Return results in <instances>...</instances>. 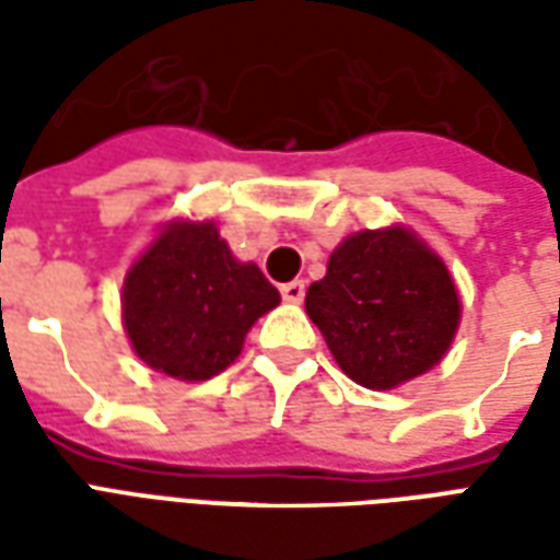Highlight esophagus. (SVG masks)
Listing matches in <instances>:
<instances>
[{"label": "esophagus", "mask_w": 560, "mask_h": 560, "mask_svg": "<svg viewBox=\"0 0 560 560\" xmlns=\"http://www.w3.org/2000/svg\"><path fill=\"white\" fill-rule=\"evenodd\" d=\"M281 296H284L288 303H303L305 281L303 279H293V281H288V284H281Z\"/></svg>", "instance_id": "34e87169"}]
</instances>
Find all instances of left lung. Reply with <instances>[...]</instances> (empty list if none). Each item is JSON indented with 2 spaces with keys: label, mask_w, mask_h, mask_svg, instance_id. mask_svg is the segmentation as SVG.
I'll return each mask as SVG.
<instances>
[{
  "label": "left lung",
  "mask_w": 560,
  "mask_h": 560,
  "mask_svg": "<svg viewBox=\"0 0 560 560\" xmlns=\"http://www.w3.org/2000/svg\"><path fill=\"white\" fill-rule=\"evenodd\" d=\"M341 372L369 389L429 372L458 327V293L444 260L411 231H363L329 255L305 293Z\"/></svg>",
  "instance_id": "obj_1"
}]
</instances>
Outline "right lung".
Instances as JSON below:
<instances>
[{
  "instance_id": "right-lung-1",
  "label": "right lung",
  "mask_w": 560,
  "mask_h": 560,
  "mask_svg": "<svg viewBox=\"0 0 560 560\" xmlns=\"http://www.w3.org/2000/svg\"><path fill=\"white\" fill-rule=\"evenodd\" d=\"M279 291L255 264L233 260L212 221L171 224L128 269L122 320L143 363L179 381L219 375L243 351Z\"/></svg>"
}]
</instances>
